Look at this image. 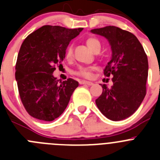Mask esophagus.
<instances>
[{
  "label": "esophagus",
  "mask_w": 160,
  "mask_h": 160,
  "mask_svg": "<svg viewBox=\"0 0 160 160\" xmlns=\"http://www.w3.org/2000/svg\"><path fill=\"white\" fill-rule=\"evenodd\" d=\"M79 83L81 85H87V86H93L94 83L91 82H88V81H84V80H81V81H79Z\"/></svg>",
  "instance_id": "obj_1"
}]
</instances>
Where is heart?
<instances>
[{
  "label": "heart",
  "mask_w": 160,
  "mask_h": 160,
  "mask_svg": "<svg viewBox=\"0 0 160 160\" xmlns=\"http://www.w3.org/2000/svg\"><path fill=\"white\" fill-rule=\"evenodd\" d=\"M86 43H87V46L94 53L99 51L100 49H101V43L95 38H88ZM72 56H73V49H72V46H69L66 52V59L70 60V59L72 58ZM94 68L92 67V66H87V67H86V66H80L78 69L77 71L75 72V74L78 76H80V77L90 78L92 76V71L94 70Z\"/></svg>",
  "instance_id": "obj_1"
}]
</instances>
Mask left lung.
<instances>
[{
    "instance_id": "8db88e82",
    "label": "left lung",
    "mask_w": 160,
    "mask_h": 160,
    "mask_svg": "<svg viewBox=\"0 0 160 160\" xmlns=\"http://www.w3.org/2000/svg\"><path fill=\"white\" fill-rule=\"evenodd\" d=\"M91 32L105 37L112 49L104 75L112 76L113 86L102 85V93L96 105L109 119H125L137 111L146 95L148 56L138 38L128 31L109 25Z\"/></svg>"
}]
</instances>
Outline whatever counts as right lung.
I'll list each match as a JSON object with an SVG mask.
<instances>
[{"label":"right lung","instance_id":"1","mask_svg":"<svg viewBox=\"0 0 160 160\" xmlns=\"http://www.w3.org/2000/svg\"><path fill=\"white\" fill-rule=\"evenodd\" d=\"M82 28L67 29L44 25L32 32L22 43L16 63L18 91L30 116L50 122L62 114L78 82L72 78L61 82L53 73L61 65L72 39Z\"/></svg>","mask_w":160,"mask_h":160}]
</instances>
